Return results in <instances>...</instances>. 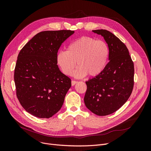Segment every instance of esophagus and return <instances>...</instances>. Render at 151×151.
Wrapping results in <instances>:
<instances>
[{"label": "esophagus", "instance_id": "esophagus-1", "mask_svg": "<svg viewBox=\"0 0 151 151\" xmlns=\"http://www.w3.org/2000/svg\"><path fill=\"white\" fill-rule=\"evenodd\" d=\"M71 83H72V86H74L76 84H77V81H76L72 80V82H71Z\"/></svg>", "mask_w": 151, "mask_h": 151}]
</instances>
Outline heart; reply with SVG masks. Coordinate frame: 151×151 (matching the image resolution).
<instances>
[{
	"mask_svg": "<svg viewBox=\"0 0 151 151\" xmlns=\"http://www.w3.org/2000/svg\"><path fill=\"white\" fill-rule=\"evenodd\" d=\"M109 56L107 44L102 40L84 36L68 45L67 50H60L56 57L57 65L63 74H72L77 65L74 76L82 78L89 74L91 76L99 74L106 67Z\"/></svg>",
	"mask_w": 151,
	"mask_h": 151,
	"instance_id": "1",
	"label": "heart"
}]
</instances>
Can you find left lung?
I'll use <instances>...</instances> for the list:
<instances>
[{"instance_id": "1", "label": "left lung", "mask_w": 151, "mask_h": 151, "mask_svg": "<svg viewBox=\"0 0 151 151\" xmlns=\"http://www.w3.org/2000/svg\"><path fill=\"white\" fill-rule=\"evenodd\" d=\"M101 35L109 48V62L99 74L86 82V106L96 115L115 112L129 98L134 88V65L126 45L111 32L93 30Z\"/></svg>"}]
</instances>
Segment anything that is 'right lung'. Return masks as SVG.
<instances>
[{
	"label": "right lung",
	"mask_w": 151,
	"mask_h": 151,
	"mask_svg": "<svg viewBox=\"0 0 151 151\" xmlns=\"http://www.w3.org/2000/svg\"><path fill=\"white\" fill-rule=\"evenodd\" d=\"M74 31H45L36 34L21 49L14 70L16 95L31 115L48 118L62 108L71 87L59 69L56 57L62 43Z\"/></svg>",
	"instance_id": "right-lung-1"
}]
</instances>
